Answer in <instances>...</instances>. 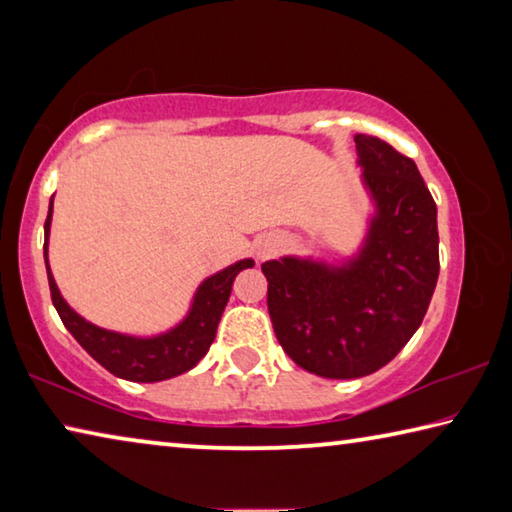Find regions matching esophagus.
<instances>
[{
    "instance_id": "esophagus-1",
    "label": "esophagus",
    "mask_w": 512,
    "mask_h": 512,
    "mask_svg": "<svg viewBox=\"0 0 512 512\" xmlns=\"http://www.w3.org/2000/svg\"><path fill=\"white\" fill-rule=\"evenodd\" d=\"M275 248H277V241L275 239H262L257 244V257L259 259H266V257H271L273 253H275Z\"/></svg>"
}]
</instances>
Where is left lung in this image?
<instances>
[{
    "instance_id": "8db88e82",
    "label": "left lung",
    "mask_w": 512,
    "mask_h": 512,
    "mask_svg": "<svg viewBox=\"0 0 512 512\" xmlns=\"http://www.w3.org/2000/svg\"><path fill=\"white\" fill-rule=\"evenodd\" d=\"M370 201L357 250L268 259V314L284 352L327 379L386 366L420 327L438 282V210L411 158L354 135Z\"/></svg>"
}]
</instances>
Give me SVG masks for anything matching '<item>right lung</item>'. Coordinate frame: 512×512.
<instances>
[{"mask_svg": "<svg viewBox=\"0 0 512 512\" xmlns=\"http://www.w3.org/2000/svg\"><path fill=\"white\" fill-rule=\"evenodd\" d=\"M51 216H54V196L49 201V212L45 221V266L49 277V291L60 320L67 332L79 341L81 348L103 368L119 379L153 384L171 377L183 375L201 361L216 336V327L225 305L230 300L232 282L244 271L253 268L250 257L221 268L198 284L187 314L176 325L158 334H126L106 329L85 320L63 298L49 266V232Z\"/></svg>", "mask_w": 512, "mask_h": 512, "instance_id": "1", "label": "right lung"}]
</instances>
